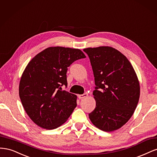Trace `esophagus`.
<instances>
[{
  "label": "esophagus",
  "mask_w": 157,
  "mask_h": 157,
  "mask_svg": "<svg viewBox=\"0 0 157 157\" xmlns=\"http://www.w3.org/2000/svg\"><path fill=\"white\" fill-rule=\"evenodd\" d=\"M88 96V94L86 93H85L84 94H80V95H78V98L80 99H84L85 98H86Z\"/></svg>",
  "instance_id": "34e87169"
}]
</instances>
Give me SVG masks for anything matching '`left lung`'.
Masks as SVG:
<instances>
[{"label":"left lung","instance_id":"left-lung-1","mask_svg":"<svg viewBox=\"0 0 157 157\" xmlns=\"http://www.w3.org/2000/svg\"><path fill=\"white\" fill-rule=\"evenodd\" d=\"M91 63L96 87V108L89 114L93 124L103 131L118 130L130 119L138 103V78L125 56L109 46L83 50Z\"/></svg>","mask_w":157,"mask_h":157}]
</instances>
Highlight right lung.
I'll return each instance as SVG.
<instances>
[{
  "label": "right lung",
  "mask_w": 157,
  "mask_h": 157,
  "mask_svg": "<svg viewBox=\"0 0 157 157\" xmlns=\"http://www.w3.org/2000/svg\"><path fill=\"white\" fill-rule=\"evenodd\" d=\"M86 58L79 49L49 47L36 55L22 74L19 94L25 112L39 126L52 130L67 120L77 107V96L61 90L75 61Z\"/></svg>",
  "instance_id": "1"
}]
</instances>
